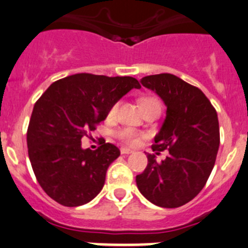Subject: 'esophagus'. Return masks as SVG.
Here are the masks:
<instances>
[{
  "label": "esophagus",
  "instance_id": "1",
  "mask_svg": "<svg viewBox=\"0 0 248 248\" xmlns=\"http://www.w3.org/2000/svg\"><path fill=\"white\" fill-rule=\"evenodd\" d=\"M121 153L122 154H130V153H132V151L129 148H121Z\"/></svg>",
  "mask_w": 248,
  "mask_h": 248
}]
</instances>
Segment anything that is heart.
<instances>
[{"mask_svg": "<svg viewBox=\"0 0 248 248\" xmlns=\"http://www.w3.org/2000/svg\"><path fill=\"white\" fill-rule=\"evenodd\" d=\"M141 105L144 112L152 108H156V109L161 108L160 102H159L155 97H143V99L141 100ZM118 108H119V102H114L108 109V117H111V118L116 117L117 112H118ZM114 135H116V137H118L121 141H123L124 143L126 144H130V146H135V144H137L140 142V140L143 137V135L137 132L136 130L127 126L117 130V131L114 132Z\"/></svg>", "mask_w": 248, "mask_h": 248, "instance_id": "heart-1", "label": "heart"}]
</instances>
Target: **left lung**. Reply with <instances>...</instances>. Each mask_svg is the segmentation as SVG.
<instances>
[{"mask_svg": "<svg viewBox=\"0 0 248 248\" xmlns=\"http://www.w3.org/2000/svg\"><path fill=\"white\" fill-rule=\"evenodd\" d=\"M141 83L168 107L152 149L169 154L161 162L155 160V154L147 155V168L136 176L137 188L156 206L180 207L202 192L215 166L219 147L217 112L199 88L175 75L146 76Z\"/></svg>", "mask_w": 248, "mask_h": 248, "instance_id": "8db88e82", "label": "left lung"}]
</instances>
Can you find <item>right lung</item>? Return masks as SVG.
<instances>
[{"mask_svg":"<svg viewBox=\"0 0 248 248\" xmlns=\"http://www.w3.org/2000/svg\"><path fill=\"white\" fill-rule=\"evenodd\" d=\"M132 88H141L136 78L77 73L54 82L36 101L26 136L29 158L42 189L56 202L80 206L101 192L121 151L105 141L95 151L83 149L80 141Z\"/></svg>","mask_w":248,"mask_h":248,"instance_id":"right-lung-1","label":"right lung"}]
</instances>
